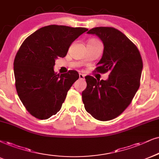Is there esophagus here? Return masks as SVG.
<instances>
[{"instance_id":"1","label":"esophagus","mask_w":159,"mask_h":159,"mask_svg":"<svg viewBox=\"0 0 159 159\" xmlns=\"http://www.w3.org/2000/svg\"><path fill=\"white\" fill-rule=\"evenodd\" d=\"M84 78H85V75H84V74H81V73L79 74L80 79H84Z\"/></svg>"}]
</instances>
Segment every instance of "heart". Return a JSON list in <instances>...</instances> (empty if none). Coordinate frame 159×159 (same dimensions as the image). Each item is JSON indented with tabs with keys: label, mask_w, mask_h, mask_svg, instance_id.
I'll return each instance as SVG.
<instances>
[{
	"label": "heart",
	"mask_w": 159,
	"mask_h": 159,
	"mask_svg": "<svg viewBox=\"0 0 159 159\" xmlns=\"http://www.w3.org/2000/svg\"><path fill=\"white\" fill-rule=\"evenodd\" d=\"M94 40H95V39H94Z\"/></svg>",
	"instance_id": "1"
}]
</instances>
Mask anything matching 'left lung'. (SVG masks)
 I'll return each instance as SVG.
<instances>
[{
	"label": "left lung",
	"mask_w": 159,
	"mask_h": 159,
	"mask_svg": "<svg viewBox=\"0 0 159 159\" xmlns=\"http://www.w3.org/2000/svg\"><path fill=\"white\" fill-rule=\"evenodd\" d=\"M87 34H95L104 45L95 71L108 72L106 81L85 77L82 100L86 111L100 121L113 120L130 105L140 85L143 63L138 48L124 34L112 27H96Z\"/></svg>",
	"instance_id": "1"
}]
</instances>
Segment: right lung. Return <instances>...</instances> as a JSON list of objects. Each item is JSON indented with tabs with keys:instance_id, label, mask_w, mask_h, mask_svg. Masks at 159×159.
I'll use <instances>...</instances> for the list:
<instances>
[{
	"instance_id": "1",
	"label": "right lung",
	"mask_w": 159,
	"mask_h": 159,
	"mask_svg": "<svg viewBox=\"0 0 159 159\" xmlns=\"http://www.w3.org/2000/svg\"><path fill=\"white\" fill-rule=\"evenodd\" d=\"M87 30L51 25L24 40L15 58L14 73L18 96L32 116L47 120L61 109L79 75L75 70L56 75L55 60L65 57L73 42Z\"/></svg>"
}]
</instances>
